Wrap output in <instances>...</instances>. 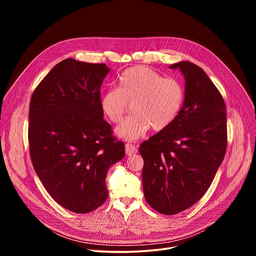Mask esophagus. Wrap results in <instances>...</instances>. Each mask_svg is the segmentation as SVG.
<instances>
[{"label": "esophagus", "instance_id": "1", "mask_svg": "<svg viewBox=\"0 0 256 256\" xmlns=\"http://www.w3.org/2000/svg\"><path fill=\"white\" fill-rule=\"evenodd\" d=\"M138 152V149L134 144H126V154L128 156H132V155H134L136 153Z\"/></svg>", "mask_w": 256, "mask_h": 256}]
</instances>
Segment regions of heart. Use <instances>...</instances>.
<instances>
[{"label": "heart", "instance_id": "b5f03b06", "mask_svg": "<svg viewBox=\"0 0 256 256\" xmlns=\"http://www.w3.org/2000/svg\"><path fill=\"white\" fill-rule=\"evenodd\" d=\"M184 101V89L173 78H163L157 72L142 66L126 70L118 87L106 90L100 98L104 116L118 124L132 104L134 116L116 128V134L126 140H136L150 128L159 132L177 118Z\"/></svg>", "mask_w": 256, "mask_h": 256}]
</instances>
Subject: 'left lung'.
Returning a JSON list of instances; mask_svg holds the SVG:
<instances>
[{"mask_svg": "<svg viewBox=\"0 0 256 256\" xmlns=\"http://www.w3.org/2000/svg\"><path fill=\"white\" fill-rule=\"evenodd\" d=\"M186 80L176 120L140 146L147 202L175 214L200 200L221 166L227 147L225 102L204 70L190 62L169 66Z\"/></svg>", "mask_w": 256, "mask_h": 256, "instance_id": "left-lung-1", "label": "left lung"}]
</instances>
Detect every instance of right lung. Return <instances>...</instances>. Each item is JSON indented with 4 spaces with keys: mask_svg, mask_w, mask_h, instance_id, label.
Listing matches in <instances>:
<instances>
[{
    "mask_svg": "<svg viewBox=\"0 0 256 256\" xmlns=\"http://www.w3.org/2000/svg\"><path fill=\"white\" fill-rule=\"evenodd\" d=\"M105 64L66 58L34 90L28 140L36 174L64 208L86 214L107 198L109 167L124 157V144L103 118L100 87Z\"/></svg>",
    "mask_w": 256,
    "mask_h": 256,
    "instance_id": "add662e5",
    "label": "right lung"
}]
</instances>
